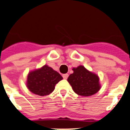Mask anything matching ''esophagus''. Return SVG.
Returning a JSON list of instances; mask_svg holds the SVG:
<instances>
[{
    "label": "esophagus",
    "mask_w": 130,
    "mask_h": 130,
    "mask_svg": "<svg viewBox=\"0 0 130 130\" xmlns=\"http://www.w3.org/2000/svg\"><path fill=\"white\" fill-rule=\"evenodd\" d=\"M62 77H63V78L65 79H67L68 77V74H63V75H62Z\"/></svg>",
    "instance_id": "1"
}]
</instances>
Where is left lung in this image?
<instances>
[{
    "instance_id": "obj_1",
    "label": "left lung",
    "mask_w": 130,
    "mask_h": 130,
    "mask_svg": "<svg viewBox=\"0 0 130 130\" xmlns=\"http://www.w3.org/2000/svg\"><path fill=\"white\" fill-rule=\"evenodd\" d=\"M72 70L74 72L70 75L67 80L76 94L89 97L100 90L101 86L98 75L89 71L82 65L73 68Z\"/></svg>"
}]
</instances>
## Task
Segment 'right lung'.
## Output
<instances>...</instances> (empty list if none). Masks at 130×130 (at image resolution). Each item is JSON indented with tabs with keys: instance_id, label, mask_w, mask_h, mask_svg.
I'll use <instances>...</instances> for the list:
<instances>
[{
	"instance_id": "1",
	"label": "right lung",
	"mask_w": 130,
	"mask_h": 130,
	"mask_svg": "<svg viewBox=\"0 0 130 130\" xmlns=\"http://www.w3.org/2000/svg\"><path fill=\"white\" fill-rule=\"evenodd\" d=\"M62 79L60 74L51 67L44 65L29 72L26 85L33 94L45 96L51 93L54 90L56 84Z\"/></svg>"
}]
</instances>
